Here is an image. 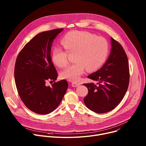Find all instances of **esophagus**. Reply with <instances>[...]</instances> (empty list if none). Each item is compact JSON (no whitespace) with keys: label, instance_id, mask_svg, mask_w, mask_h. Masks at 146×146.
I'll list each match as a JSON object with an SVG mask.
<instances>
[{"label":"esophagus","instance_id":"1","mask_svg":"<svg viewBox=\"0 0 146 146\" xmlns=\"http://www.w3.org/2000/svg\"><path fill=\"white\" fill-rule=\"evenodd\" d=\"M80 85V83H78V82H73L72 84V86L73 87H76Z\"/></svg>","mask_w":146,"mask_h":146}]
</instances>
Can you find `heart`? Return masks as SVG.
Returning a JSON list of instances; mask_svg holds the SVG:
<instances>
[{
    "label": "heart",
    "mask_w": 146,
    "mask_h": 146,
    "mask_svg": "<svg viewBox=\"0 0 146 146\" xmlns=\"http://www.w3.org/2000/svg\"><path fill=\"white\" fill-rule=\"evenodd\" d=\"M61 44L68 53H74L73 59L76 62L60 73L62 78L72 81L79 80L86 69L91 72L99 68L109 53L107 40L87 32H70L62 38ZM66 52L59 47L55 48L51 55L53 63L59 68L65 67L68 64Z\"/></svg>",
    "instance_id": "b5f03b06"
}]
</instances>
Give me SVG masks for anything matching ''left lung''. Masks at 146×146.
I'll list each match as a JSON object with an SVG mask.
<instances>
[{
	"label": "left lung",
	"instance_id": "left-lung-1",
	"mask_svg": "<svg viewBox=\"0 0 146 146\" xmlns=\"http://www.w3.org/2000/svg\"><path fill=\"white\" fill-rule=\"evenodd\" d=\"M111 50L104 65L88 78L98 81L97 84L83 85L88 90L84 98L86 106L97 113H105L115 109L125 95L129 82L127 55L122 46L111 37Z\"/></svg>",
	"mask_w": 146,
	"mask_h": 146
}]
</instances>
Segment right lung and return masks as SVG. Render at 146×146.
<instances>
[{
    "label": "right lung",
    "mask_w": 146,
    "mask_h": 146,
    "mask_svg": "<svg viewBox=\"0 0 146 146\" xmlns=\"http://www.w3.org/2000/svg\"><path fill=\"white\" fill-rule=\"evenodd\" d=\"M64 30L41 32L32 38L18 54L14 78L18 95L29 110L47 114L59 106L68 87L66 80L55 82L58 74L51 58L52 42ZM54 82L51 87L47 81Z\"/></svg>",
    "instance_id": "obj_1"
}]
</instances>
